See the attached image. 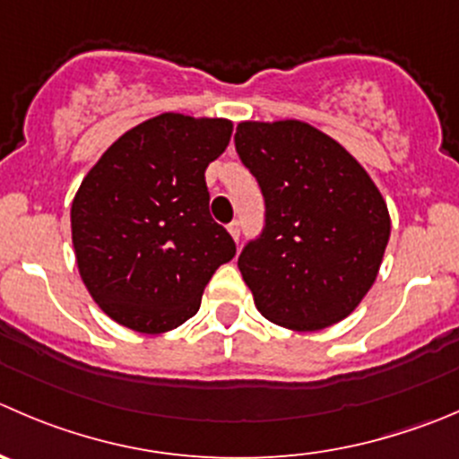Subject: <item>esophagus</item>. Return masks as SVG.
<instances>
[{
    "label": "esophagus",
    "instance_id": "34e87169",
    "mask_svg": "<svg viewBox=\"0 0 459 459\" xmlns=\"http://www.w3.org/2000/svg\"><path fill=\"white\" fill-rule=\"evenodd\" d=\"M229 233H230V238H233L235 242H238V239H239V221L238 220L230 221V224H229Z\"/></svg>",
    "mask_w": 459,
    "mask_h": 459
}]
</instances>
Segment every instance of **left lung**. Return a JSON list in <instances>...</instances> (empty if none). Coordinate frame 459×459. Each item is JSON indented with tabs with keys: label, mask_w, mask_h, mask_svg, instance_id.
<instances>
[{
	"label": "left lung",
	"mask_w": 459,
	"mask_h": 459,
	"mask_svg": "<svg viewBox=\"0 0 459 459\" xmlns=\"http://www.w3.org/2000/svg\"><path fill=\"white\" fill-rule=\"evenodd\" d=\"M235 148L266 204L260 239L238 260L257 311L293 332L348 318L388 247L384 195L348 150L305 121H242Z\"/></svg>",
	"instance_id": "8db88e82"
}]
</instances>
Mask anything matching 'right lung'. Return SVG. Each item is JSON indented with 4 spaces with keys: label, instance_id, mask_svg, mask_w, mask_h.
I'll use <instances>...</instances> for the list:
<instances>
[{
    "label": "right lung",
    "instance_id": "obj_1",
    "mask_svg": "<svg viewBox=\"0 0 459 459\" xmlns=\"http://www.w3.org/2000/svg\"><path fill=\"white\" fill-rule=\"evenodd\" d=\"M229 118L166 111L127 130L84 175L71 204L75 264L111 320L163 333L193 318L235 242L208 212V163Z\"/></svg>",
    "mask_w": 459,
    "mask_h": 459
}]
</instances>
